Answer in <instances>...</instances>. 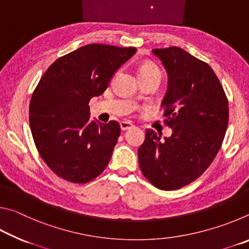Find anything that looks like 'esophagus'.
I'll return each mask as SVG.
<instances>
[{
    "instance_id": "34e87169",
    "label": "esophagus",
    "mask_w": 249,
    "mask_h": 249,
    "mask_svg": "<svg viewBox=\"0 0 249 249\" xmlns=\"http://www.w3.org/2000/svg\"><path fill=\"white\" fill-rule=\"evenodd\" d=\"M120 126H121V129H122V130H127V129H129V128H132L134 125H133L132 123H130V122L123 121V122H121V123H120Z\"/></svg>"
}]
</instances>
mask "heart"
Segmentation results:
<instances>
[{"mask_svg": "<svg viewBox=\"0 0 249 249\" xmlns=\"http://www.w3.org/2000/svg\"><path fill=\"white\" fill-rule=\"evenodd\" d=\"M140 73H160V72L157 67L154 66L153 64L147 62V64H144L142 66Z\"/></svg>", "mask_w": 249, "mask_h": 249, "instance_id": "b5f03b06", "label": "heart"}]
</instances>
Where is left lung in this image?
Segmentation results:
<instances>
[{
	"mask_svg": "<svg viewBox=\"0 0 249 249\" xmlns=\"http://www.w3.org/2000/svg\"><path fill=\"white\" fill-rule=\"evenodd\" d=\"M165 68L170 137L154 129L138 148V162L160 190H177L199 178L215 158L229 123V102L213 69L179 47L153 49Z\"/></svg>",
	"mask_w": 249,
	"mask_h": 249,
	"instance_id": "obj_1",
	"label": "left lung"
}]
</instances>
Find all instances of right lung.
<instances>
[{
    "instance_id": "obj_1",
    "label": "right lung",
    "mask_w": 249,
    "mask_h": 249,
    "mask_svg": "<svg viewBox=\"0 0 249 249\" xmlns=\"http://www.w3.org/2000/svg\"><path fill=\"white\" fill-rule=\"evenodd\" d=\"M136 48L90 44L58 58L41 77L29 105L35 145L54 174L86 183L107 168L120 124L90 120L89 102L107 89Z\"/></svg>"
}]
</instances>
